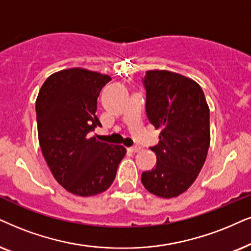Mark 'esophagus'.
Listing matches in <instances>:
<instances>
[{"mask_svg": "<svg viewBox=\"0 0 251 251\" xmlns=\"http://www.w3.org/2000/svg\"><path fill=\"white\" fill-rule=\"evenodd\" d=\"M140 147L139 146H133V147L128 148V151H132V153H138V151H140Z\"/></svg>", "mask_w": 251, "mask_h": 251, "instance_id": "esophagus-1", "label": "esophagus"}]
</instances>
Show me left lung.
Here are the masks:
<instances>
[{"label": "left lung", "instance_id": "left-lung-1", "mask_svg": "<svg viewBox=\"0 0 251 251\" xmlns=\"http://www.w3.org/2000/svg\"><path fill=\"white\" fill-rule=\"evenodd\" d=\"M146 113L156 129L158 144L151 149L156 166L144 171L148 192L175 198L195 182L211 142L210 107L201 85L178 73L153 69L144 78Z\"/></svg>", "mask_w": 251, "mask_h": 251}]
</instances>
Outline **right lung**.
Instances as JSON below:
<instances>
[{
    "label": "right lung",
    "instance_id": "right-lung-1",
    "mask_svg": "<svg viewBox=\"0 0 251 251\" xmlns=\"http://www.w3.org/2000/svg\"><path fill=\"white\" fill-rule=\"evenodd\" d=\"M111 77L85 68H68L47 77L36 100L38 139L47 166L60 185L81 197L111 186L126 154L122 145L100 142L97 97Z\"/></svg>",
    "mask_w": 251,
    "mask_h": 251
}]
</instances>
